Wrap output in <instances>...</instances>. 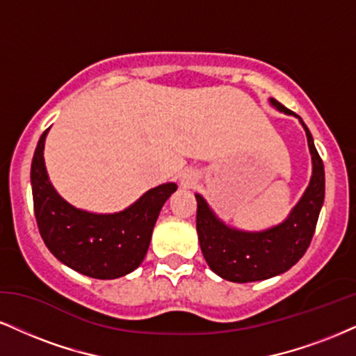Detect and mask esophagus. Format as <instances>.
<instances>
[{
	"instance_id": "34e87169",
	"label": "esophagus",
	"mask_w": 356,
	"mask_h": 356,
	"mask_svg": "<svg viewBox=\"0 0 356 356\" xmlns=\"http://www.w3.org/2000/svg\"><path fill=\"white\" fill-rule=\"evenodd\" d=\"M195 179H196L195 171H188L185 177H183V183H185V185H191V183H195Z\"/></svg>"
}]
</instances>
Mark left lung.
Wrapping results in <instances>:
<instances>
[{
	"label": "left lung",
	"instance_id": "8db88e82",
	"mask_svg": "<svg viewBox=\"0 0 356 356\" xmlns=\"http://www.w3.org/2000/svg\"><path fill=\"white\" fill-rule=\"evenodd\" d=\"M270 104L280 112L296 115L275 99H270ZM300 124L304 125L312 153V179L302 200L282 225L262 232L232 229L214 216L203 196L196 195V231L201 252L219 277L239 284L274 277L297 264L312 243L325 198V170L314 145L312 134L304 122L300 120Z\"/></svg>",
	"mask_w": 356,
	"mask_h": 356
}]
</instances>
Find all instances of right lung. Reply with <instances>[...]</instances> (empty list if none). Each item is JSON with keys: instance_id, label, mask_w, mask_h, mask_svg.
<instances>
[{"instance_id": "add662e5", "label": "right lung", "mask_w": 356, "mask_h": 356, "mask_svg": "<svg viewBox=\"0 0 356 356\" xmlns=\"http://www.w3.org/2000/svg\"><path fill=\"white\" fill-rule=\"evenodd\" d=\"M47 130L31 163L34 214L44 244L60 262L89 277L117 279L135 270L148 251L161 206L177 185L153 188L122 213L94 214L74 208L47 178L42 156Z\"/></svg>"}]
</instances>
